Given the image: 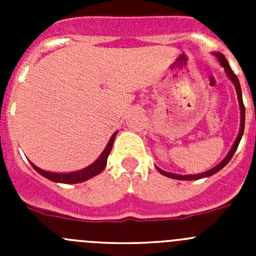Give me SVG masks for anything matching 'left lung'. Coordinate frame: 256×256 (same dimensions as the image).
Listing matches in <instances>:
<instances>
[{
    "label": "left lung",
    "mask_w": 256,
    "mask_h": 256,
    "mask_svg": "<svg viewBox=\"0 0 256 256\" xmlns=\"http://www.w3.org/2000/svg\"><path fill=\"white\" fill-rule=\"evenodd\" d=\"M214 55L218 58V60L220 61L222 66L224 68L226 73H227L228 78L234 82V87H236V91H237V96H238V102H240V110H241V128H240V133L238 136H237L236 141H234V146H232V148H230V151L228 152V155L226 156V159L223 160V162H220V164H218L216 166H214L212 169H210V170L205 172V173H200V174H194V176H180V174H173V173H168V172H164L162 170V169L158 168V170L162 174H164L165 177H169V178H174V180H200V178H204V177H210V176H212V174H216V172L220 170L223 166H226V165L228 164V162H230V159H232V156H234V154L236 152L237 148H238V144L240 141H241V137H242L244 134V128H245V106H244V102H242V94H241V87H240V82H238V78H237L236 74L232 72V69H230V64H228L227 58H224V55H222V54H219V52H216Z\"/></svg>",
    "instance_id": "1"
}]
</instances>
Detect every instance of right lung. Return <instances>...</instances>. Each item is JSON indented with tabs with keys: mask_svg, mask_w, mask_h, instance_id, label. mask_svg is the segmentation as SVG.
Instances as JSON below:
<instances>
[{
	"mask_svg": "<svg viewBox=\"0 0 256 256\" xmlns=\"http://www.w3.org/2000/svg\"><path fill=\"white\" fill-rule=\"evenodd\" d=\"M115 136H116V132L112 136V138L108 141V146L105 148V150L102 151V154L100 155V158L91 164L90 166L87 168L82 169V170H78V172H73V173H51V172H46V170H42L40 169L38 166H36L34 164H32V166L40 174V176H44L46 177L47 180H52V182H60V183H80V182H84V180H90V178L94 177L97 174H100L101 172L105 169L106 166V162H108V156L112 151V144H114V140H115Z\"/></svg>",
	"mask_w": 256,
	"mask_h": 256,
	"instance_id": "add662e5",
	"label": "right lung"
}]
</instances>
